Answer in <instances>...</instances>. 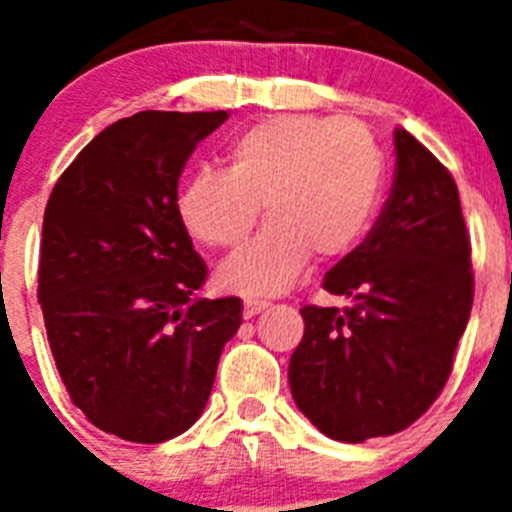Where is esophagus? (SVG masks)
I'll use <instances>...</instances> for the list:
<instances>
[{
    "mask_svg": "<svg viewBox=\"0 0 512 512\" xmlns=\"http://www.w3.org/2000/svg\"><path fill=\"white\" fill-rule=\"evenodd\" d=\"M266 307H269L266 302L246 300V302H243V315H246V318H256V315H259V312H264Z\"/></svg>",
    "mask_w": 512,
    "mask_h": 512,
    "instance_id": "esophagus-1",
    "label": "esophagus"
}]
</instances>
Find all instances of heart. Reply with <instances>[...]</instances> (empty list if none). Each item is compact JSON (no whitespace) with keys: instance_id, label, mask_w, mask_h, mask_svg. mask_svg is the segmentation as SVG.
Masks as SVG:
<instances>
[{"instance_id":"obj_1","label":"heart","mask_w":512,"mask_h":512,"mask_svg":"<svg viewBox=\"0 0 512 512\" xmlns=\"http://www.w3.org/2000/svg\"><path fill=\"white\" fill-rule=\"evenodd\" d=\"M382 184V148L364 122L279 115L230 143L228 171H194L176 210L194 241L228 251L246 241L264 205L269 225L217 271L225 289L264 297L292 287L312 253L354 251L372 228Z\"/></svg>"}]
</instances>
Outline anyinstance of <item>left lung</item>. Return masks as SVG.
<instances>
[{
    "label": "left lung",
    "mask_w": 512,
    "mask_h": 512,
    "mask_svg": "<svg viewBox=\"0 0 512 512\" xmlns=\"http://www.w3.org/2000/svg\"><path fill=\"white\" fill-rule=\"evenodd\" d=\"M395 182L377 223L325 274L351 305L302 307L289 359L297 408L333 441L413 425L441 395L474 300L472 246L449 169L395 130Z\"/></svg>",
    "instance_id": "1"
}]
</instances>
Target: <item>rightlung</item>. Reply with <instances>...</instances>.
Returning <instances> with one entry per match:
<instances>
[{
    "label": "right lung",
    "instance_id": "right-lung-1",
    "mask_svg": "<svg viewBox=\"0 0 512 512\" xmlns=\"http://www.w3.org/2000/svg\"><path fill=\"white\" fill-rule=\"evenodd\" d=\"M228 112L143 110L89 143L43 217L38 302L71 402L99 431L161 443L200 418L238 297L202 300L179 176Z\"/></svg>",
    "mask_w": 512,
    "mask_h": 512
}]
</instances>
